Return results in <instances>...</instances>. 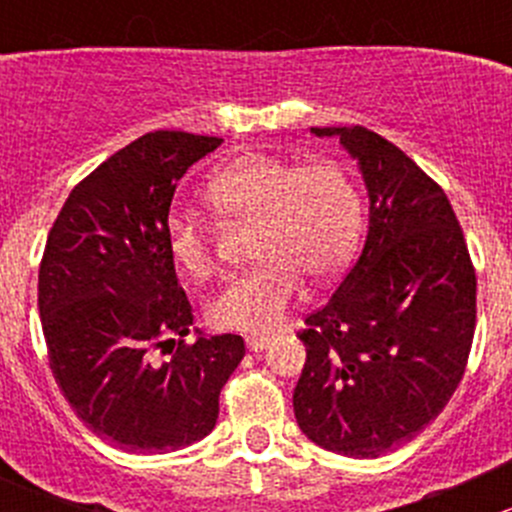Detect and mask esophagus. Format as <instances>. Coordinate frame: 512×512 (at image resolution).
I'll return each instance as SVG.
<instances>
[{
	"label": "esophagus",
	"instance_id": "obj_1",
	"mask_svg": "<svg viewBox=\"0 0 512 512\" xmlns=\"http://www.w3.org/2000/svg\"><path fill=\"white\" fill-rule=\"evenodd\" d=\"M267 347H270V339L267 337H247V349L250 352H265Z\"/></svg>",
	"mask_w": 512,
	"mask_h": 512
}]
</instances>
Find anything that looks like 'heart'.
<instances>
[{
    "instance_id": "obj_1",
    "label": "heart",
    "mask_w": 512,
    "mask_h": 512,
    "mask_svg": "<svg viewBox=\"0 0 512 512\" xmlns=\"http://www.w3.org/2000/svg\"><path fill=\"white\" fill-rule=\"evenodd\" d=\"M205 198L227 218L255 220L260 265L230 277L208 304L213 327L265 334L282 324L304 287L334 277L354 255L361 198L352 175L327 158L292 163L270 153H245L208 180ZM165 245L190 277L213 270L203 225L183 213L165 220Z\"/></svg>"
}]
</instances>
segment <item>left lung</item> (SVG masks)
I'll use <instances>...</instances> for the list:
<instances>
[{"mask_svg": "<svg viewBox=\"0 0 512 512\" xmlns=\"http://www.w3.org/2000/svg\"><path fill=\"white\" fill-rule=\"evenodd\" d=\"M337 136L369 195L364 250L332 299L309 314L294 418L309 441L379 458L411 441L456 391L476 332V270L446 193L366 128Z\"/></svg>", "mask_w": 512, "mask_h": 512, "instance_id": "1", "label": "left lung"}]
</instances>
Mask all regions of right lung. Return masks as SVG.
<instances>
[{
	"mask_svg": "<svg viewBox=\"0 0 512 512\" xmlns=\"http://www.w3.org/2000/svg\"><path fill=\"white\" fill-rule=\"evenodd\" d=\"M223 143L183 131L146 133L66 198L39 267L49 364L76 416L103 441L173 453L215 428L220 391L245 356L237 334L193 329L165 220L178 180ZM173 343L157 364L151 348Z\"/></svg>",
	"mask_w": 512,
	"mask_h": 512,
	"instance_id": "obj_1",
	"label": "right lung"
}]
</instances>
